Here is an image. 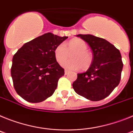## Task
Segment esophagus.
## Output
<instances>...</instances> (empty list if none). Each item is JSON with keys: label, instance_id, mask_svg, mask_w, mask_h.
<instances>
[{"label": "esophagus", "instance_id": "34e87169", "mask_svg": "<svg viewBox=\"0 0 133 133\" xmlns=\"http://www.w3.org/2000/svg\"><path fill=\"white\" fill-rule=\"evenodd\" d=\"M69 73V71L68 70H64V75H68V74Z\"/></svg>", "mask_w": 133, "mask_h": 133}]
</instances>
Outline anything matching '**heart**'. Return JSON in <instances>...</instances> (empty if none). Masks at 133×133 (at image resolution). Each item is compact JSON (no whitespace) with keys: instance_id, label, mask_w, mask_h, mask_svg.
<instances>
[{"instance_id":"b5f03b06","label":"heart","mask_w":133,"mask_h":133,"mask_svg":"<svg viewBox=\"0 0 133 133\" xmlns=\"http://www.w3.org/2000/svg\"><path fill=\"white\" fill-rule=\"evenodd\" d=\"M88 46L85 41L81 38H74L67 44H60L55 48L54 51L55 58L58 63H61L69 56L71 55L72 60L63 62L61 65L69 70H78L87 69L92 61V54L87 50Z\"/></svg>"}]
</instances>
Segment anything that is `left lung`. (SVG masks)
I'll return each mask as SVG.
<instances>
[{"instance_id":"obj_1","label":"left lung","mask_w":133,"mask_h":133,"mask_svg":"<svg viewBox=\"0 0 133 133\" xmlns=\"http://www.w3.org/2000/svg\"><path fill=\"white\" fill-rule=\"evenodd\" d=\"M92 50V61L85 72L77 74L72 88L78 95L92 101L107 97L118 85L123 64L119 50L104 38L78 35Z\"/></svg>"}]
</instances>
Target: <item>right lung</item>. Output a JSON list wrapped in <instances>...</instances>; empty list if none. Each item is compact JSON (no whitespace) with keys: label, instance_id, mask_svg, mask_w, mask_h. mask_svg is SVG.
Instances as JSON below:
<instances>
[{"label":"right lung","instance_id":"1","mask_svg":"<svg viewBox=\"0 0 133 133\" xmlns=\"http://www.w3.org/2000/svg\"><path fill=\"white\" fill-rule=\"evenodd\" d=\"M67 38L45 33L25 43L14 55L11 77L16 92L23 99L40 103L52 96L64 75L54 51Z\"/></svg>","mask_w":133,"mask_h":133}]
</instances>
